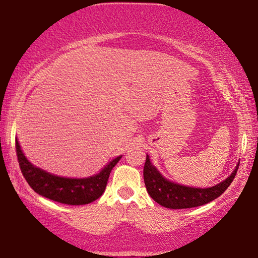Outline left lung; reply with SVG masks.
<instances>
[{
	"mask_svg": "<svg viewBox=\"0 0 258 258\" xmlns=\"http://www.w3.org/2000/svg\"><path fill=\"white\" fill-rule=\"evenodd\" d=\"M240 162L227 178L210 187H195L182 185L168 179L151 162L149 155L146 156L144 179L148 195L161 206L167 209H190L205 205L221 196L235 177Z\"/></svg>",
	"mask_w": 258,
	"mask_h": 258,
	"instance_id": "left-lung-1",
	"label": "left lung"
}]
</instances>
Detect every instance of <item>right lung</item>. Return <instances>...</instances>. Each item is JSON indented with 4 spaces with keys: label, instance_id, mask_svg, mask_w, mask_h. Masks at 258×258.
Wrapping results in <instances>:
<instances>
[{
    "label": "right lung",
    "instance_id": "obj_1",
    "mask_svg": "<svg viewBox=\"0 0 258 258\" xmlns=\"http://www.w3.org/2000/svg\"><path fill=\"white\" fill-rule=\"evenodd\" d=\"M16 152L22 174L29 185L38 195L67 205H86L101 197L105 191L111 170L121 159V155H119L111 160L97 174L92 176L72 178L51 174L31 163L23 153L17 138Z\"/></svg>",
    "mask_w": 258,
    "mask_h": 258
}]
</instances>
